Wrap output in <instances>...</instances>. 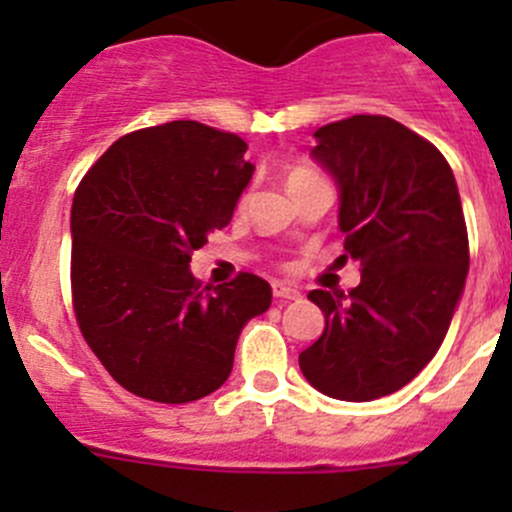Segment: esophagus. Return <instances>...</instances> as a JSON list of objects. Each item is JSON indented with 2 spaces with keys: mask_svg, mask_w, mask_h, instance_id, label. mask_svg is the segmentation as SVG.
Returning <instances> with one entry per match:
<instances>
[{
  "mask_svg": "<svg viewBox=\"0 0 512 512\" xmlns=\"http://www.w3.org/2000/svg\"><path fill=\"white\" fill-rule=\"evenodd\" d=\"M272 294H275L277 299H297L299 292L294 289L292 285H287V282H272Z\"/></svg>",
  "mask_w": 512,
  "mask_h": 512,
  "instance_id": "34e87169",
  "label": "esophagus"
}]
</instances>
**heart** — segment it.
<instances>
[{"mask_svg": "<svg viewBox=\"0 0 512 512\" xmlns=\"http://www.w3.org/2000/svg\"><path fill=\"white\" fill-rule=\"evenodd\" d=\"M307 178H314L312 170H307V168H294L292 173H289L287 185H294V183H299V180H307Z\"/></svg>", "mask_w": 512, "mask_h": 512, "instance_id": "1", "label": "heart"}]
</instances>
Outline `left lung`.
<instances>
[{"label":"left lung","mask_w":512,"mask_h":512,"mask_svg":"<svg viewBox=\"0 0 512 512\" xmlns=\"http://www.w3.org/2000/svg\"><path fill=\"white\" fill-rule=\"evenodd\" d=\"M312 158L339 188L352 292L312 289L324 332L299 354L304 379L339 401H374L409 384L446 339L468 275V232L451 165L386 116L314 131Z\"/></svg>","instance_id":"8db88e82"}]
</instances>
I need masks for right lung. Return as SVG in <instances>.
<instances>
[{
    "label": "right lung",
    "mask_w": 512,
    "mask_h": 512,
    "mask_svg": "<svg viewBox=\"0 0 512 512\" xmlns=\"http://www.w3.org/2000/svg\"><path fill=\"white\" fill-rule=\"evenodd\" d=\"M235 133L170 121L118 138L71 205V294L81 334L141 399L188 404L232 371L242 327L272 304L262 277L200 285L193 250L232 220L255 165Z\"/></svg>",
    "instance_id": "1"
}]
</instances>
